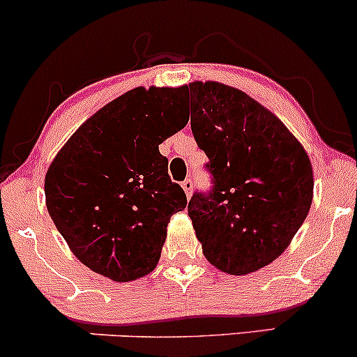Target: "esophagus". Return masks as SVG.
Returning <instances> with one entry per match:
<instances>
[{"instance_id": "34e87169", "label": "esophagus", "mask_w": 357, "mask_h": 357, "mask_svg": "<svg viewBox=\"0 0 357 357\" xmlns=\"http://www.w3.org/2000/svg\"><path fill=\"white\" fill-rule=\"evenodd\" d=\"M182 188H183V190H185V195L190 197V195H192V190H193V182H192V180H190V178L183 180V182H182Z\"/></svg>"}]
</instances>
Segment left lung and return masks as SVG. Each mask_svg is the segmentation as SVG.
<instances>
[{"label": "left lung", "instance_id": "obj_1", "mask_svg": "<svg viewBox=\"0 0 357 357\" xmlns=\"http://www.w3.org/2000/svg\"><path fill=\"white\" fill-rule=\"evenodd\" d=\"M190 126L212 188L188 202L205 258L230 275L270 265L310 212L313 169L275 114L220 82H192Z\"/></svg>", "mask_w": 357, "mask_h": 357}]
</instances>
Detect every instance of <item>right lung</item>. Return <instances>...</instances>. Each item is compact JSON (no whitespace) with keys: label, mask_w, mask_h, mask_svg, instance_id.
Wrapping results in <instances>:
<instances>
[{"label":"right lung","mask_w":357,"mask_h":357,"mask_svg":"<svg viewBox=\"0 0 357 357\" xmlns=\"http://www.w3.org/2000/svg\"><path fill=\"white\" fill-rule=\"evenodd\" d=\"M183 87L132 89L86 121L46 174L52 222L73 253L114 281L151 273L167 223L187 206L158 144L187 126Z\"/></svg>","instance_id":"right-lung-1"}]
</instances>
